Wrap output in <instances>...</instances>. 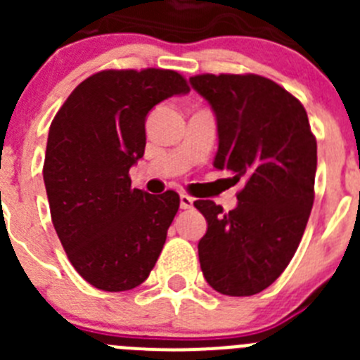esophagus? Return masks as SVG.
I'll use <instances>...</instances> for the list:
<instances>
[{
    "label": "esophagus",
    "instance_id": "esophagus-1",
    "mask_svg": "<svg viewBox=\"0 0 360 360\" xmlns=\"http://www.w3.org/2000/svg\"><path fill=\"white\" fill-rule=\"evenodd\" d=\"M193 202H195V198H191L189 195H180V207L182 209H191L193 207Z\"/></svg>",
    "mask_w": 360,
    "mask_h": 360
}]
</instances>
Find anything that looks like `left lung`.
<instances>
[{"label": "left lung", "mask_w": 360, "mask_h": 360, "mask_svg": "<svg viewBox=\"0 0 360 360\" xmlns=\"http://www.w3.org/2000/svg\"><path fill=\"white\" fill-rule=\"evenodd\" d=\"M189 82L216 115L214 167L245 184L229 212L211 200L195 202L207 219L200 266L219 294L254 295L283 274L303 238L314 205L316 136L303 104L270 79L203 73Z\"/></svg>", "instance_id": "1"}]
</instances>
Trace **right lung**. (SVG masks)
Returning <instances> with one entry per match:
<instances>
[{
	"instance_id": "obj_1",
	"label": "right lung",
	"mask_w": 360,
	"mask_h": 360,
	"mask_svg": "<svg viewBox=\"0 0 360 360\" xmlns=\"http://www.w3.org/2000/svg\"><path fill=\"white\" fill-rule=\"evenodd\" d=\"M187 91L173 70H104L53 117L43 165L52 224L72 265L98 290L139 287L160 256L180 196L133 189L129 169L144 157L149 111Z\"/></svg>"
}]
</instances>
